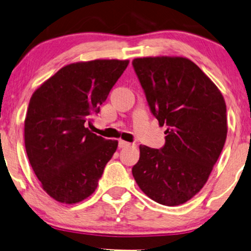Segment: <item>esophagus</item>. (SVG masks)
I'll return each instance as SVG.
<instances>
[{
    "mask_svg": "<svg viewBox=\"0 0 251 251\" xmlns=\"http://www.w3.org/2000/svg\"><path fill=\"white\" fill-rule=\"evenodd\" d=\"M131 145H132V144H130L128 142H125V140H119V147H120V149H125V147H129Z\"/></svg>",
    "mask_w": 251,
    "mask_h": 251,
    "instance_id": "esophagus-1",
    "label": "esophagus"
}]
</instances>
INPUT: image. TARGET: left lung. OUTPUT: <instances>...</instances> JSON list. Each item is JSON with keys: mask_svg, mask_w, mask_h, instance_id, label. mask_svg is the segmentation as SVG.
I'll return each instance as SVG.
<instances>
[{"mask_svg": "<svg viewBox=\"0 0 251 251\" xmlns=\"http://www.w3.org/2000/svg\"><path fill=\"white\" fill-rule=\"evenodd\" d=\"M133 70L159 125H166L160 150L140 145L132 176L147 197L163 205L190 200L207 183L227 135L221 91L193 61L147 57Z\"/></svg>", "mask_w": 251, "mask_h": 251, "instance_id": "8db88e82", "label": "left lung"}]
</instances>
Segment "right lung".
Wrapping results in <instances>:
<instances>
[{"instance_id": "obj_1", "label": "right lung", "mask_w": 251, "mask_h": 251, "mask_svg": "<svg viewBox=\"0 0 251 251\" xmlns=\"http://www.w3.org/2000/svg\"><path fill=\"white\" fill-rule=\"evenodd\" d=\"M129 60H92L67 65L44 82L29 100L25 147L43 190L63 203L94 193L105 166L118 149L87 128L92 115Z\"/></svg>"}]
</instances>
